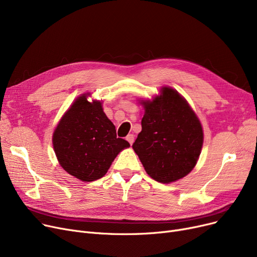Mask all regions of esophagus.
Masks as SVG:
<instances>
[{
    "instance_id": "1",
    "label": "esophagus",
    "mask_w": 257,
    "mask_h": 257,
    "mask_svg": "<svg viewBox=\"0 0 257 257\" xmlns=\"http://www.w3.org/2000/svg\"><path fill=\"white\" fill-rule=\"evenodd\" d=\"M126 140L129 142V144H130V145H132V144H133V142H134V136H133V134H128L127 138H126Z\"/></svg>"
}]
</instances>
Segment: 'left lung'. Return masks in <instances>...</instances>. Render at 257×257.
Masks as SVG:
<instances>
[{"label":"left lung","instance_id":"left-lung-1","mask_svg":"<svg viewBox=\"0 0 257 257\" xmlns=\"http://www.w3.org/2000/svg\"><path fill=\"white\" fill-rule=\"evenodd\" d=\"M142 131L132 148L150 177L161 183L183 178L196 166L203 130L191 106L171 87L152 101H142Z\"/></svg>","mask_w":257,"mask_h":257}]
</instances>
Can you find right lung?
I'll list each match as a JSON object with an SVG mask.
<instances>
[{"instance_id": "obj_1", "label": "right lung", "mask_w": 257, "mask_h": 257, "mask_svg": "<svg viewBox=\"0 0 257 257\" xmlns=\"http://www.w3.org/2000/svg\"><path fill=\"white\" fill-rule=\"evenodd\" d=\"M85 93L70 107L53 133V147L60 166L72 176L90 182L102 178L116 155L130 147L116 138L115 127L100 101Z\"/></svg>"}]
</instances>
